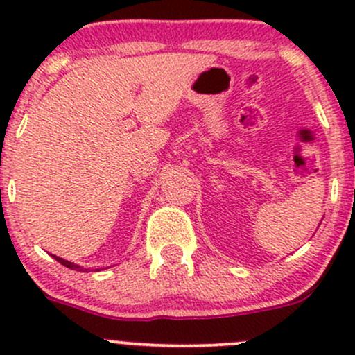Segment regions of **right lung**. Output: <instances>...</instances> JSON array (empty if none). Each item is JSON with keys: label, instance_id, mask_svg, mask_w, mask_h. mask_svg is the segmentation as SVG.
<instances>
[{"label": "right lung", "instance_id": "right-lung-1", "mask_svg": "<svg viewBox=\"0 0 355 355\" xmlns=\"http://www.w3.org/2000/svg\"><path fill=\"white\" fill-rule=\"evenodd\" d=\"M55 257L56 260H58V262L61 263V266H64V267H68V268H71V270H87V268H83V267H80V266H76V263H71V262H68V260H64V259H60V257H56V255H53Z\"/></svg>", "mask_w": 355, "mask_h": 355}]
</instances>
